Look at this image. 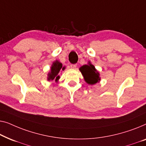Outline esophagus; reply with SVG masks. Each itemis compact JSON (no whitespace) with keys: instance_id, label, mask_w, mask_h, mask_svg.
Wrapping results in <instances>:
<instances>
[{"instance_id":"1","label":"esophagus","mask_w":146,"mask_h":146,"mask_svg":"<svg viewBox=\"0 0 146 146\" xmlns=\"http://www.w3.org/2000/svg\"><path fill=\"white\" fill-rule=\"evenodd\" d=\"M77 67V64H71V67L72 69H75Z\"/></svg>"}]
</instances>
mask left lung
<instances>
[{
	"instance_id": "8db88e82",
	"label": "left lung",
	"mask_w": 146,
	"mask_h": 146,
	"mask_svg": "<svg viewBox=\"0 0 146 146\" xmlns=\"http://www.w3.org/2000/svg\"><path fill=\"white\" fill-rule=\"evenodd\" d=\"M82 75H83L85 81L89 85H94L100 81L99 73L92 64L85 65L79 69Z\"/></svg>"
}]
</instances>
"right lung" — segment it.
<instances>
[{
  "mask_svg": "<svg viewBox=\"0 0 146 146\" xmlns=\"http://www.w3.org/2000/svg\"><path fill=\"white\" fill-rule=\"evenodd\" d=\"M62 68V64L58 61H55L54 63H53L52 67H51V72L48 73V79L49 81L50 80H54L55 79V81L59 79V76L58 75V73L61 69ZM65 67H63L62 70H64Z\"/></svg>",
  "mask_w": 146,
  "mask_h": 146,
  "instance_id": "add662e5",
  "label": "right lung"
}]
</instances>
